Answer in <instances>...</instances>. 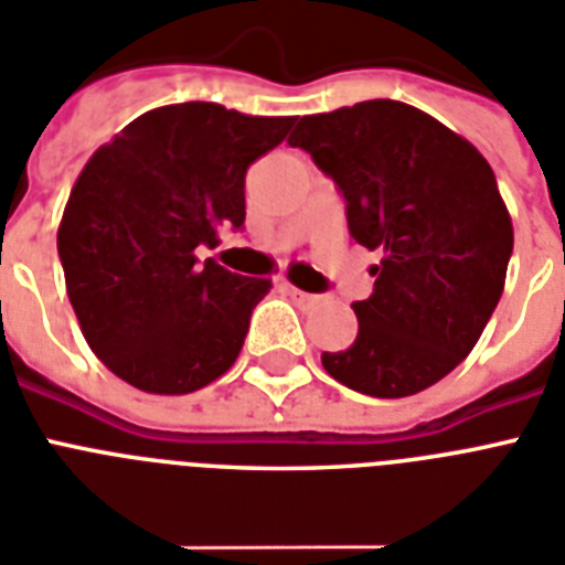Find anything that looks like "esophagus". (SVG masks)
<instances>
[{"instance_id":"obj_1","label":"esophagus","mask_w":565,"mask_h":565,"mask_svg":"<svg viewBox=\"0 0 565 565\" xmlns=\"http://www.w3.org/2000/svg\"><path fill=\"white\" fill-rule=\"evenodd\" d=\"M284 290H287V296L292 298V305H298V307H310V305H316V301H319V296H313V292L298 290V287H290V284H287Z\"/></svg>"}]
</instances>
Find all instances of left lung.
Instances as JSON below:
<instances>
[{"label":"left lung","mask_w":565,"mask_h":565,"mask_svg":"<svg viewBox=\"0 0 565 565\" xmlns=\"http://www.w3.org/2000/svg\"><path fill=\"white\" fill-rule=\"evenodd\" d=\"M287 141L337 182L351 237L383 252L374 292L351 305L354 345L324 351V371L371 397L424 392L473 351L505 290L513 226L488 159L388 98L298 118Z\"/></svg>","instance_id":"obj_1"}]
</instances>
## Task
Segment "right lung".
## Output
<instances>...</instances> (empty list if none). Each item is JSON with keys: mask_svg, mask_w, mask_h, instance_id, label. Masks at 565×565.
Instances as JSON below:
<instances>
[{"mask_svg": "<svg viewBox=\"0 0 565 565\" xmlns=\"http://www.w3.org/2000/svg\"><path fill=\"white\" fill-rule=\"evenodd\" d=\"M292 124L188 100L150 109L92 153L57 252L86 342L116 377L188 394L232 369L273 284L194 252L243 228L246 171Z\"/></svg>", "mask_w": 565, "mask_h": 565, "instance_id": "1", "label": "right lung"}]
</instances>
